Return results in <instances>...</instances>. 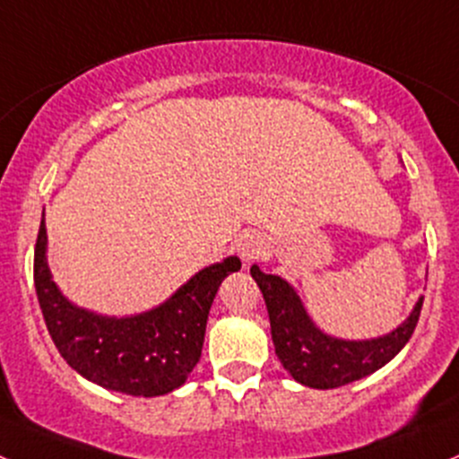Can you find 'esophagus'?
<instances>
[{
	"mask_svg": "<svg viewBox=\"0 0 459 459\" xmlns=\"http://www.w3.org/2000/svg\"><path fill=\"white\" fill-rule=\"evenodd\" d=\"M238 256H240V261H243L245 264L256 263L258 258L264 256V240L261 238V236H256V234L245 236V238H240Z\"/></svg>",
	"mask_w": 459,
	"mask_h": 459,
	"instance_id": "obj_1",
	"label": "esophagus"
}]
</instances>
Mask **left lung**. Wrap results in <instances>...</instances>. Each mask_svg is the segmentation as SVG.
<instances>
[{
	"mask_svg": "<svg viewBox=\"0 0 459 459\" xmlns=\"http://www.w3.org/2000/svg\"><path fill=\"white\" fill-rule=\"evenodd\" d=\"M252 278L261 287L267 305L272 340L278 360L296 382L311 389H335L369 376L394 360L409 342L422 311V300L395 332L373 340H340L323 333L307 316L290 282L263 273L252 264Z\"/></svg>",
	"mask_w": 459,
	"mask_h": 459,
	"instance_id": "8db88e82",
	"label": "left lung"
}]
</instances>
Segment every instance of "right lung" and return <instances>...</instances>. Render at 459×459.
Masks as SVG:
<instances>
[{
	"label": "right lung",
	"mask_w": 459,
	"mask_h": 459,
	"mask_svg": "<svg viewBox=\"0 0 459 459\" xmlns=\"http://www.w3.org/2000/svg\"><path fill=\"white\" fill-rule=\"evenodd\" d=\"M236 256L198 272L157 309L108 318L79 309L56 290L46 263V223L35 243V290L61 358L88 380L119 394L154 398L181 386L201 358L210 307Z\"/></svg>",
	"instance_id": "add662e5"
}]
</instances>
